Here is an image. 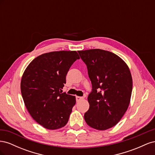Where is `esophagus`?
Instances as JSON below:
<instances>
[{"mask_svg": "<svg viewBox=\"0 0 155 155\" xmlns=\"http://www.w3.org/2000/svg\"><path fill=\"white\" fill-rule=\"evenodd\" d=\"M76 101H81V100H82L83 99V97L76 96Z\"/></svg>", "mask_w": 155, "mask_h": 155, "instance_id": "1", "label": "esophagus"}]
</instances>
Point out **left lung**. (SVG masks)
Returning <instances> with one entry per match:
<instances>
[{"mask_svg":"<svg viewBox=\"0 0 155 155\" xmlns=\"http://www.w3.org/2000/svg\"><path fill=\"white\" fill-rule=\"evenodd\" d=\"M78 53L87 65L92 87L84 118L95 129L111 128L128 109L133 89L130 70L124 60L109 51L91 49Z\"/></svg>","mask_w":155,"mask_h":155,"instance_id":"obj_1","label":"left lung"}]
</instances>
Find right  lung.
<instances>
[{
    "mask_svg": "<svg viewBox=\"0 0 155 155\" xmlns=\"http://www.w3.org/2000/svg\"><path fill=\"white\" fill-rule=\"evenodd\" d=\"M79 59L76 51H51L35 58L25 70L23 100L33 119L46 129H60L68 122L76 97L62 89L70 67Z\"/></svg>",
    "mask_w": 155,
    "mask_h": 155,
    "instance_id": "right-lung-1",
    "label": "right lung"
}]
</instances>
